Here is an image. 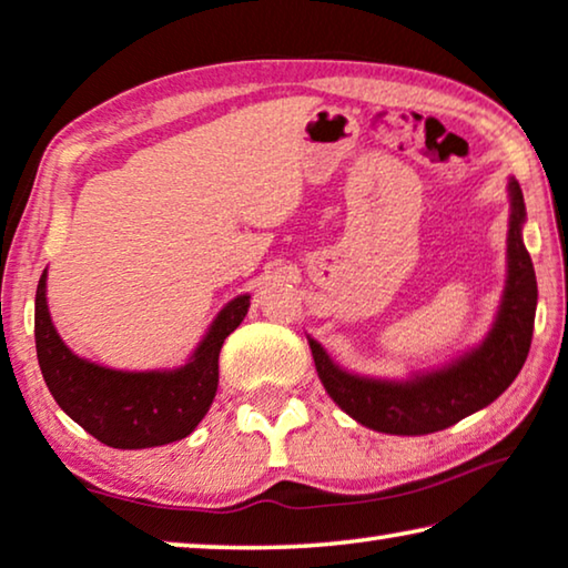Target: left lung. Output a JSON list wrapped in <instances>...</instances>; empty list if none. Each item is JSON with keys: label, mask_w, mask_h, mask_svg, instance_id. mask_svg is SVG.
I'll return each instance as SVG.
<instances>
[{"label": "left lung", "mask_w": 568, "mask_h": 568, "mask_svg": "<svg viewBox=\"0 0 568 568\" xmlns=\"http://www.w3.org/2000/svg\"><path fill=\"white\" fill-rule=\"evenodd\" d=\"M508 189V283L498 321L480 348L412 382H376L341 372L321 344L311 341L323 386L356 422L386 435H429L488 407L524 368L534 338L538 287L534 263L520 240V224L526 220L524 192L516 179Z\"/></svg>", "instance_id": "8db88e82"}]
</instances>
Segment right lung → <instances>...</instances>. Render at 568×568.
Returning <instances> with one entry per match:
<instances>
[{
    "label": "right lung",
    "mask_w": 568,
    "mask_h": 568,
    "mask_svg": "<svg viewBox=\"0 0 568 568\" xmlns=\"http://www.w3.org/2000/svg\"><path fill=\"white\" fill-rule=\"evenodd\" d=\"M250 295L227 303L189 364L174 372H113L78 358L50 321L44 273L34 295V344L44 384L60 409L98 443L143 449L186 437L210 409L220 382V348L247 316Z\"/></svg>",
    "instance_id": "right-lung-1"
}]
</instances>
